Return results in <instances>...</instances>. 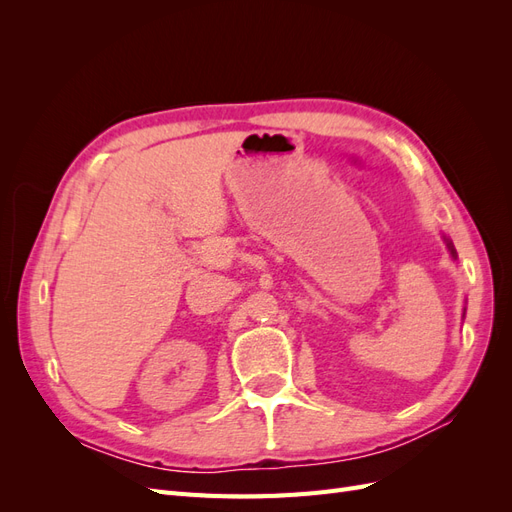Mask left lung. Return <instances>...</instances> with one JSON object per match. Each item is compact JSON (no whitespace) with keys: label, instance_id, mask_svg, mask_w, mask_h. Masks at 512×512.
<instances>
[{"label":"left lung","instance_id":"obj_1","mask_svg":"<svg viewBox=\"0 0 512 512\" xmlns=\"http://www.w3.org/2000/svg\"><path fill=\"white\" fill-rule=\"evenodd\" d=\"M448 250H451V254H453V256H455V247H453V245H451V243H448Z\"/></svg>","mask_w":512,"mask_h":512}]
</instances>
